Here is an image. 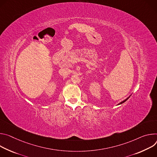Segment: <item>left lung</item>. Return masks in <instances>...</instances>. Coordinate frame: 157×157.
Segmentation results:
<instances>
[{
    "label": "left lung",
    "instance_id": "obj_1",
    "mask_svg": "<svg viewBox=\"0 0 157 157\" xmlns=\"http://www.w3.org/2000/svg\"><path fill=\"white\" fill-rule=\"evenodd\" d=\"M128 98H129V97H128ZM128 98H127V99H125V100H124V101H121V102H120V103H119V105H120V104H121V103H124V102H125V101H127V100L128 99Z\"/></svg>",
    "mask_w": 157,
    "mask_h": 157
}]
</instances>
